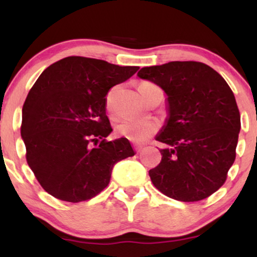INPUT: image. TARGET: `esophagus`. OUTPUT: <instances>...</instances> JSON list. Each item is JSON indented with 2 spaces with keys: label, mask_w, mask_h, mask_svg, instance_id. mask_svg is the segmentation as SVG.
Listing matches in <instances>:
<instances>
[{
  "label": "esophagus",
  "mask_w": 257,
  "mask_h": 257,
  "mask_svg": "<svg viewBox=\"0 0 257 257\" xmlns=\"http://www.w3.org/2000/svg\"><path fill=\"white\" fill-rule=\"evenodd\" d=\"M141 149H143V146H141V145H138V144H135V145H134V150L137 151V153L140 152Z\"/></svg>",
  "instance_id": "obj_1"
}]
</instances>
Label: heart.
Returning a JSON list of instances; mask_svg holds the SVG:
<instances>
[{
	"mask_svg": "<svg viewBox=\"0 0 257 257\" xmlns=\"http://www.w3.org/2000/svg\"><path fill=\"white\" fill-rule=\"evenodd\" d=\"M151 83H141L140 87ZM107 106H110V96L107 98ZM157 131V123L152 119H123L116 125V132L133 141V143H144Z\"/></svg>",
	"mask_w": 257,
	"mask_h": 257,
	"instance_id": "heart-1",
	"label": "heart"
}]
</instances>
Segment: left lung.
I'll list each match as a JSON object with an SVG mask.
<instances>
[{"mask_svg": "<svg viewBox=\"0 0 257 257\" xmlns=\"http://www.w3.org/2000/svg\"><path fill=\"white\" fill-rule=\"evenodd\" d=\"M139 78L167 95V118L156 140L162 161L149 172L157 190L180 202H198L225 184L235 159L240 114L220 73L198 61L143 67Z\"/></svg>", "mask_w": 257, "mask_h": 257, "instance_id": "left-lung-1", "label": "left lung"}]
</instances>
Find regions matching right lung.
<instances>
[{"instance_id":"obj_1","label":"right lung","mask_w":257,"mask_h":257,"mask_svg":"<svg viewBox=\"0 0 257 257\" xmlns=\"http://www.w3.org/2000/svg\"><path fill=\"white\" fill-rule=\"evenodd\" d=\"M138 70L67 57L41 73L23 106L22 138L46 192L71 203L93 198L108 185L114 164L135 155L128 139L106 141L112 128L105 96Z\"/></svg>"}]
</instances>
